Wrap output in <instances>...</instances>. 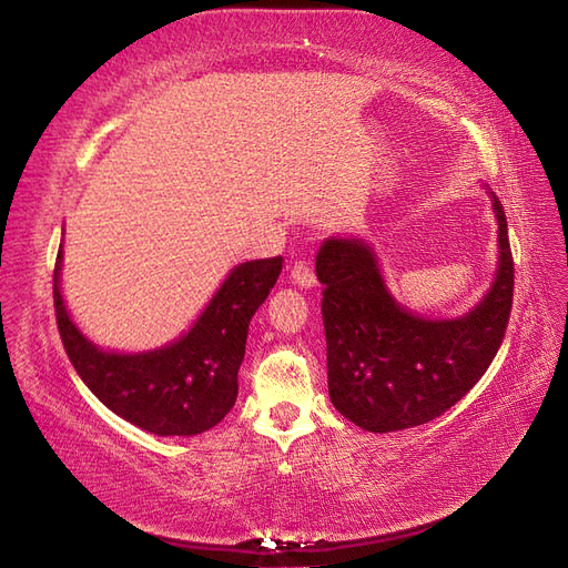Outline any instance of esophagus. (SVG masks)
Listing matches in <instances>:
<instances>
[{"label": "esophagus", "mask_w": 568, "mask_h": 568, "mask_svg": "<svg viewBox=\"0 0 568 568\" xmlns=\"http://www.w3.org/2000/svg\"><path fill=\"white\" fill-rule=\"evenodd\" d=\"M288 280H291V284H296L298 288H313L317 284L315 274H313V270L307 263H296L294 267H291Z\"/></svg>", "instance_id": "esophagus-1"}]
</instances>
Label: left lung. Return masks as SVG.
<instances>
[{
    "label": "left lung",
    "instance_id": "1",
    "mask_svg": "<svg viewBox=\"0 0 568 568\" xmlns=\"http://www.w3.org/2000/svg\"><path fill=\"white\" fill-rule=\"evenodd\" d=\"M497 267L490 288L459 317H422L395 301L379 255L363 236H326L317 253L324 284L329 398L372 434L440 417L486 374L500 348L514 296L507 217L493 192Z\"/></svg>",
    "mask_w": 568,
    "mask_h": 568
}]
</instances>
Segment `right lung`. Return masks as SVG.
Returning <instances> with one entry per match:
<instances>
[{"label": "right lung", "instance_id": "obj_1", "mask_svg": "<svg viewBox=\"0 0 568 568\" xmlns=\"http://www.w3.org/2000/svg\"><path fill=\"white\" fill-rule=\"evenodd\" d=\"M63 246L54 270V305L63 348L80 379L118 417L156 436H196L234 407L248 324L282 272V257L248 261L225 282L189 329L161 348L120 353L80 332L61 294Z\"/></svg>", "mask_w": 568, "mask_h": 568}]
</instances>
